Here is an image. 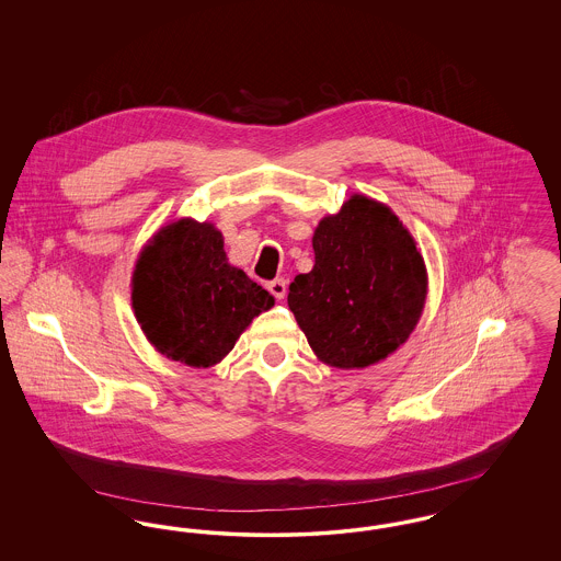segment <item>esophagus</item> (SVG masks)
<instances>
[{"mask_svg": "<svg viewBox=\"0 0 561 561\" xmlns=\"http://www.w3.org/2000/svg\"><path fill=\"white\" fill-rule=\"evenodd\" d=\"M268 293L273 294L277 300H282L286 296V279H273L267 284Z\"/></svg>", "mask_w": 561, "mask_h": 561, "instance_id": "34e87169", "label": "esophagus"}]
</instances>
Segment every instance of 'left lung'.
<instances>
[{
    "label": "left lung",
    "instance_id": "obj_1",
    "mask_svg": "<svg viewBox=\"0 0 561 561\" xmlns=\"http://www.w3.org/2000/svg\"><path fill=\"white\" fill-rule=\"evenodd\" d=\"M313 250L288 307L321 362L366 368L403 345L425 307L427 268L391 208L353 195L318 225Z\"/></svg>",
    "mask_w": 561,
    "mask_h": 561
}]
</instances>
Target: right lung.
Masks as SVG:
<instances>
[{"label": "right lung", "mask_w": 561, "mask_h": 561, "mask_svg": "<svg viewBox=\"0 0 561 561\" xmlns=\"http://www.w3.org/2000/svg\"><path fill=\"white\" fill-rule=\"evenodd\" d=\"M275 298L227 263L210 222L181 218L161 227L134 267L133 309L149 343L191 368H210Z\"/></svg>", "instance_id": "add662e5"}]
</instances>
